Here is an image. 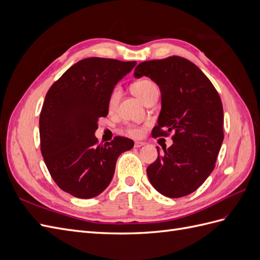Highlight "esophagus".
<instances>
[{"instance_id": "1", "label": "esophagus", "mask_w": 260, "mask_h": 260, "mask_svg": "<svg viewBox=\"0 0 260 260\" xmlns=\"http://www.w3.org/2000/svg\"><path fill=\"white\" fill-rule=\"evenodd\" d=\"M143 145H145V142H142V141H136V143H135V147L139 148V147L143 146Z\"/></svg>"}]
</instances>
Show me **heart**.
<instances>
[{
  "label": "heart",
  "mask_w": 260,
  "mask_h": 260,
  "mask_svg": "<svg viewBox=\"0 0 260 260\" xmlns=\"http://www.w3.org/2000/svg\"><path fill=\"white\" fill-rule=\"evenodd\" d=\"M131 92L135 94L139 100H141L143 103H145V102L151 99L152 96L158 95V88H157V85L153 81L142 79V80H138L135 83L131 84ZM120 98H121V90L119 86H115V88L112 90V92L109 93V96L107 100V108L109 112L113 113L116 111ZM127 132L132 137H139L141 136V133H142V130L136 127H129L127 129Z\"/></svg>",
  "instance_id": "obj_1"
}]
</instances>
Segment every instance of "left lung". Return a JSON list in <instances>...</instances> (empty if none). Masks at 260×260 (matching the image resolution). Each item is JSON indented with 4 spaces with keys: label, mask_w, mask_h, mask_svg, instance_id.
I'll use <instances>...</instances> for the list:
<instances>
[{
    "label": "left lung",
    "mask_w": 260,
    "mask_h": 260,
    "mask_svg": "<svg viewBox=\"0 0 260 260\" xmlns=\"http://www.w3.org/2000/svg\"><path fill=\"white\" fill-rule=\"evenodd\" d=\"M159 86L161 111L153 137L175 132L172 144L146 169L156 191L170 199L196 191L215 168L223 141V108L215 86L193 62L179 56L141 62L137 79Z\"/></svg>",
    "instance_id": "8db88e82"
}]
</instances>
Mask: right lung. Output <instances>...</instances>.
<instances>
[{"mask_svg":"<svg viewBox=\"0 0 260 260\" xmlns=\"http://www.w3.org/2000/svg\"><path fill=\"white\" fill-rule=\"evenodd\" d=\"M137 61L91 57L76 62L46 93L40 114L41 153L62 191L92 199L111 183L119 155L135 145L116 137L98 144L100 117L108 114L109 93Z\"/></svg>","mask_w":260,"mask_h":260,"instance_id":"add662e5","label":"right lung"}]
</instances>
